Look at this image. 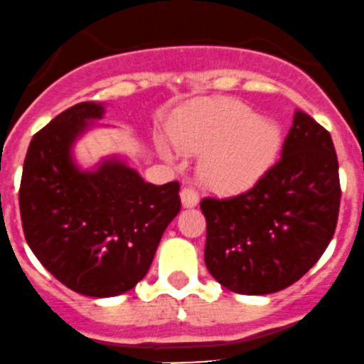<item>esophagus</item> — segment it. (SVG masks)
Returning <instances> with one entry per match:
<instances>
[{
	"instance_id": "obj_1",
	"label": "esophagus",
	"mask_w": 364,
	"mask_h": 364,
	"mask_svg": "<svg viewBox=\"0 0 364 364\" xmlns=\"http://www.w3.org/2000/svg\"><path fill=\"white\" fill-rule=\"evenodd\" d=\"M181 203L185 208H193V205L199 204V193L196 192L193 188H188V186H185V188H181Z\"/></svg>"
}]
</instances>
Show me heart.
I'll return each instance as SVG.
<instances>
[{"instance_id":"heart-1","label":"heart","mask_w":364,"mask_h":364,"mask_svg":"<svg viewBox=\"0 0 364 364\" xmlns=\"http://www.w3.org/2000/svg\"><path fill=\"white\" fill-rule=\"evenodd\" d=\"M171 139L179 149L200 153L197 174L205 188L236 193L255 185L273 165L282 144L277 123L257 117L237 100H205L193 104L172 119ZM165 160L172 151L159 142Z\"/></svg>"}]
</instances>
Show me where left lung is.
Masks as SVG:
<instances>
[{"label": "left lung", "instance_id": "8db88e82", "mask_svg": "<svg viewBox=\"0 0 364 364\" xmlns=\"http://www.w3.org/2000/svg\"><path fill=\"white\" fill-rule=\"evenodd\" d=\"M340 197L331 135L297 109L282 159L250 190L200 200L205 267L237 294H271L289 287L328 248Z\"/></svg>", "mask_w": 364, "mask_h": 364}]
</instances>
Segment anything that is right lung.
Listing matches in <instances>:
<instances>
[{
    "instance_id": "obj_1",
    "label": "right lung",
    "mask_w": 364,
    "mask_h": 364,
    "mask_svg": "<svg viewBox=\"0 0 364 364\" xmlns=\"http://www.w3.org/2000/svg\"><path fill=\"white\" fill-rule=\"evenodd\" d=\"M102 116L100 104L80 102L36 132L19 188L29 248L61 284L91 297L134 289L181 209L178 181L151 185L117 160L91 172L73 165L72 144Z\"/></svg>"
}]
</instances>
